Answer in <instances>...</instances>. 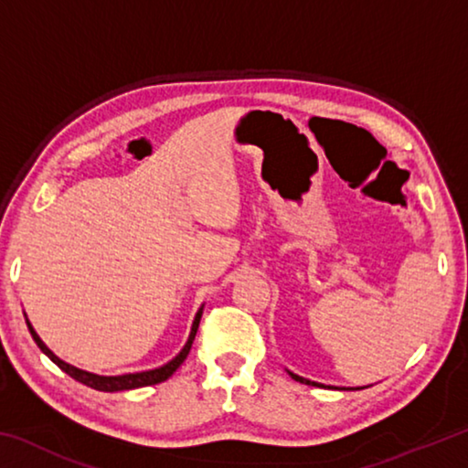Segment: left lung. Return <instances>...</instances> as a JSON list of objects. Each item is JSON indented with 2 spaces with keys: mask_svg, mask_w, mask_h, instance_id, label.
Segmentation results:
<instances>
[{
  "mask_svg": "<svg viewBox=\"0 0 468 468\" xmlns=\"http://www.w3.org/2000/svg\"><path fill=\"white\" fill-rule=\"evenodd\" d=\"M289 376H291L292 379H297V382H301V384H312V386H322V384H315V382H310V379H305V378H301V376H295V374H291V371H289Z\"/></svg>",
  "mask_w": 468,
  "mask_h": 468,
  "instance_id": "obj_1",
  "label": "left lung"
}]
</instances>
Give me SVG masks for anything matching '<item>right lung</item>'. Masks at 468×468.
<instances>
[{
  "label": "right lung",
  "mask_w": 468,
  "mask_h": 468,
  "mask_svg": "<svg viewBox=\"0 0 468 468\" xmlns=\"http://www.w3.org/2000/svg\"><path fill=\"white\" fill-rule=\"evenodd\" d=\"M200 318H202V310L196 314V320H194V326H192V332H189V338L186 346L181 348V353L177 355L176 359L169 361L167 366L158 367V369H150V371H142V374H125V376H97V374H89V371H82L78 369L74 366H68L66 361H61L59 357H55V355L49 351V348L45 346V343L41 338H38L37 332L33 330V326H30V322L27 320V326L30 330V335H33L37 346L41 348V351L49 357L55 366H58L61 371H66V374L69 378H74L76 382H80L84 386L89 388H94V390H101V392H120V390H132V388H142V386H153V384H161L165 382V379L171 378L173 374H176L177 367L181 366V363L186 361L189 348H192V343L196 338V332H197V326H200Z\"/></svg>",
  "instance_id": "obj_1"
}]
</instances>
